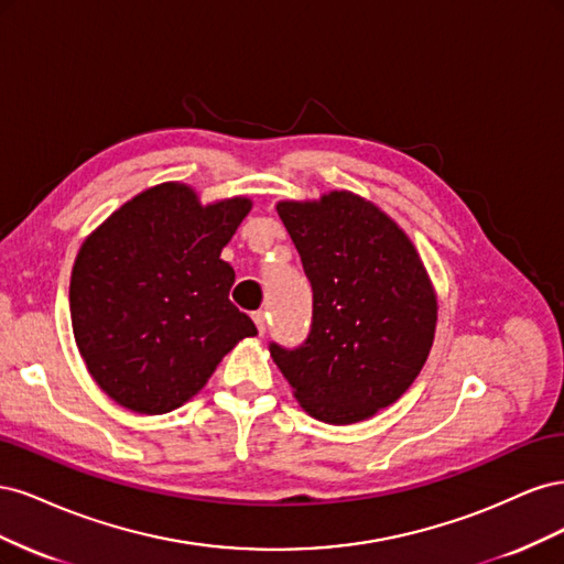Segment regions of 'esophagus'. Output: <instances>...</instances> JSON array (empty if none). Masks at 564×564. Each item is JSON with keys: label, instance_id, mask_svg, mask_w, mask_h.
<instances>
[{"label": "esophagus", "instance_id": "esophagus-1", "mask_svg": "<svg viewBox=\"0 0 564 564\" xmlns=\"http://www.w3.org/2000/svg\"><path fill=\"white\" fill-rule=\"evenodd\" d=\"M253 322H256V327H259V332H261V334H265V327H268V313H265V311H256V313H253Z\"/></svg>", "mask_w": 564, "mask_h": 564}]
</instances>
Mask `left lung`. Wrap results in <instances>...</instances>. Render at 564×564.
Wrapping results in <instances>:
<instances>
[{
  "label": "left lung",
  "mask_w": 564,
  "mask_h": 564,
  "mask_svg": "<svg viewBox=\"0 0 564 564\" xmlns=\"http://www.w3.org/2000/svg\"><path fill=\"white\" fill-rule=\"evenodd\" d=\"M278 214L313 286L301 346L270 355L311 416L355 423L395 402L433 346L437 301L409 237L350 193L280 202Z\"/></svg>",
  "instance_id": "obj_1"
}]
</instances>
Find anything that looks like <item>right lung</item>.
Here are the masks:
<instances>
[{"mask_svg":"<svg viewBox=\"0 0 564 564\" xmlns=\"http://www.w3.org/2000/svg\"><path fill=\"white\" fill-rule=\"evenodd\" d=\"M251 202L202 207L164 183L117 209L82 245L70 280L77 348L91 377L131 412L166 414L197 395L237 340L259 334L228 299L220 259Z\"/></svg>","mask_w":564,"mask_h":564,"instance_id":"1","label":"right lung"}]
</instances>
